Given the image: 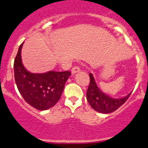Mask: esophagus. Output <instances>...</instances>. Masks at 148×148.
Segmentation results:
<instances>
[{
    "label": "esophagus",
    "instance_id": "1",
    "mask_svg": "<svg viewBox=\"0 0 148 148\" xmlns=\"http://www.w3.org/2000/svg\"><path fill=\"white\" fill-rule=\"evenodd\" d=\"M80 68L78 67V66H74V67L72 68V69H71V73L73 74H76V73L79 72V71H80Z\"/></svg>",
    "mask_w": 148,
    "mask_h": 148
}]
</instances>
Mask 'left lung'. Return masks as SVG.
Returning a JSON list of instances; mask_svg holds the SVG:
<instances>
[{"instance_id":"1","label":"left lung","mask_w":148,"mask_h":148,"mask_svg":"<svg viewBox=\"0 0 148 148\" xmlns=\"http://www.w3.org/2000/svg\"><path fill=\"white\" fill-rule=\"evenodd\" d=\"M89 75L90 84L87 90V100L91 107L99 112L108 114L115 111L126 101L132 93L121 99H113L98 88L93 74L90 73Z\"/></svg>"}]
</instances>
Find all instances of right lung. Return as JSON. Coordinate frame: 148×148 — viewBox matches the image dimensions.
Here are the masks:
<instances>
[{"instance_id":"right-lung-1","label":"right lung","mask_w":148,"mask_h":148,"mask_svg":"<svg viewBox=\"0 0 148 148\" xmlns=\"http://www.w3.org/2000/svg\"><path fill=\"white\" fill-rule=\"evenodd\" d=\"M19 47L14 59V79L19 92L31 107L38 110H47L56 104L63 93L65 84L71 72L48 71L34 74L25 69L22 63L21 49Z\"/></svg>"}]
</instances>
